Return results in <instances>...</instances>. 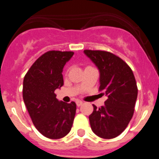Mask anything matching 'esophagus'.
Segmentation results:
<instances>
[{"instance_id": "34e87169", "label": "esophagus", "mask_w": 159, "mask_h": 159, "mask_svg": "<svg viewBox=\"0 0 159 159\" xmlns=\"http://www.w3.org/2000/svg\"><path fill=\"white\" fill-rule=\"evenodd\" d=\"M76 102V106H77V107H80L81 105L83 104V102H82V101L77 100L76 102Z\"/></svg>"}]
</instances>
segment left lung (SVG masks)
Segmentation results:
<instances>
[{
  "mask_svg": "<svg viewBox=\"0 0 159 159\" xmlns=\"http://www.w3.org/2000/svg\"><path fill=\"white\" fill-rule=\"evenodd\" d=\"M99 71V91L107 99L104 105L89 116L92 131L99 137L110 139L126 129L134 111L138 95L135 78L131 68L113 53L99 50H84Z\"/></svg>",
  "mask_w": 159,
  "mask_h": 159,
  "instance_id": "obj_1",
  "label": "left lung"
}]
</instances>
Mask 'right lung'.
Returning <instances> with one entry per match:
<instances>
[{"mask_svg":"<svg viewBox=\"0 0 159 159\" xmlns=\"http://www.w3.org/2000/svg\"><path fill=\"white\" fill-rule=\"evenodd\" d=\"M73 52L48 51L31 66L23 82V99L32 121L43 136L58 139L71 130L75 102L59 101L55 90L64 85L63 68Z\"/></svg>","mask_w":159,"mask_h":159,"instance_id":"1","label":"right lung"}]
</instances>
